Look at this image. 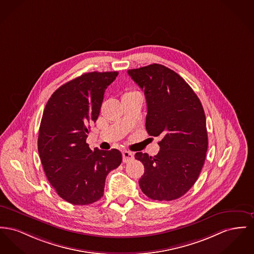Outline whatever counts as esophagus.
<instances>
[{
    "instance_id": "1",
    "label": "esophagus",
    "mask_w": 254,
    "mask_h": 254,
    "mask_svg": "<svg viewBox=\"0 0 254 254\" xmlns=\"http://www.w3.org/2000/svg\"><path fill=\"white\" fill-rule=\"evenodd\" d=\"M133 158H134L133 152L128 151V150H124L123 151V161L124 162H126V163L129 162V161L133 160Z\"/></svg>"
}]
</instances>
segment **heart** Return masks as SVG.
<instances>
[{
    "instance_id": "heart-1",
    "label": "heart",
    "mask_w": 254,
    "mask_h": 254,
    "mask_svg": "<svg viewBox=\"0 0 254 254\" xmlns=\"http://www.w3.org/2000/svg\"><path fill=\"white\" fill-rule=\"evenodd\" d=\"M131 93H134V92H127V93H126L125 95H127V94H131Z\"/></svg>"
}]
</instances>
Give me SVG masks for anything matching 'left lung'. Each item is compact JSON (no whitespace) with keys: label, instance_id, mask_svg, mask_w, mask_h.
Returning a JSON list of instances; mask_svg holds the SVG:
<instances>
[{"label":"left lung","instance_id":"obj_1","mask_svg":"<svg viewBox=\"0 0 254 254\" xmlns=\"http://www.w3.org/2000/svg\"><path fill=\"white\" fill-rule=\"evenodd\" d=\"M127 74L145 93L148 133L161 138L156 155L135 153L145 167L140 188L154 200L177 199L191 189L205 161L208 137L203 107L190 85L161 64Z\"/></svg>","mask_w":254,"mask_h":254}]
</instances>
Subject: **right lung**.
<instances>
[{
  "label": "right lung",
  "mask_w": 254,
  "mask_h": 254,
  "mask_svg": "<svg viewBox=\"0 0 254 254\" xmlns=\"http://www.w3.org/2000/svg\"><path fill=\"white\" fill-rule=\"evenodd\" d=\"M118 74H83L56 90L46 105L38 135L39 156L51 185L72 204L99 200L104 195L106 176L122 162L118 149L92 150L86 143L105 89Z\"/></svg>",
  "instance_id": "right-lung-1"
}]
</instances>
